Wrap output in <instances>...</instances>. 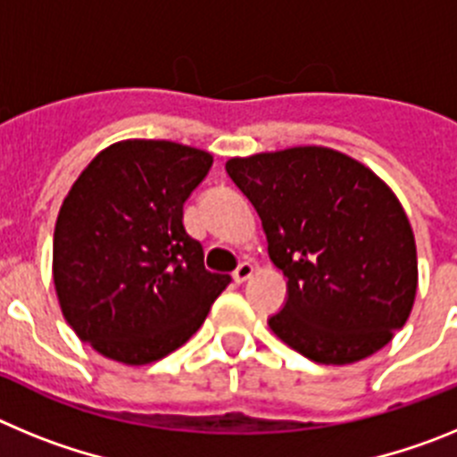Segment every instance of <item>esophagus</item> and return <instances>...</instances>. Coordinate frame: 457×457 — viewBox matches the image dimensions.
Segmentation results:
<instances>
[{"instance_id":"1","label":"esophagus","mask_w":457,"mask_h":457,"mask_svg":"<svg viewBox=\"0 0 457 457\" xmlns=\"http://www.w3.org/2000/svg\"><path fill=\"white\" fill-rule=\"evenodd\" d=\"M253 270H256V268H253V263L245 261V263L237 265V270H236V272H233V278H236L237 284H245V281H247V278L253 274Z\"/></svg>"}]
</instances>
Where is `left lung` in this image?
Masks as SVG:
<instances>
[{
    "label": "left lung",
    "instance_id": "8db88e82",
    "mask_svg": "<svg viewBox=\"0 0 457 457\" xmlns=\"http://www.w3.org/2000/svg\"><path fill=\"white\" fill-rule=\"evenodd\" d=\"M226 173L288 277L270 329L318 364H353L385 348L410 318L419 281L414 233L389 185L322 146L231 157Z\"/></svg>",
    "mask_w": 457,
    "mask_h": 457
}]
</instances>
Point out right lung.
I'll return each mask as SVG.
<instances>
[{
    "instance_id": "add662e5",
    "label": "right lung",
    "mask_w": 457,
    "mask_h": 457,
    "mask_svg": "<svg viewBox=\"0 0 457 457\" xmlns=\"http://www.w3.org/2000/svg\"><path fill=\"white\" fill-rule=\"evenodd\" d=\"M212 155L176 141L125 139L93 157L54 226L52 277L68 325L107 359L167 357L204 325L231 284L208 272L183 204Z\"/></svg>"
}]
</instances>
